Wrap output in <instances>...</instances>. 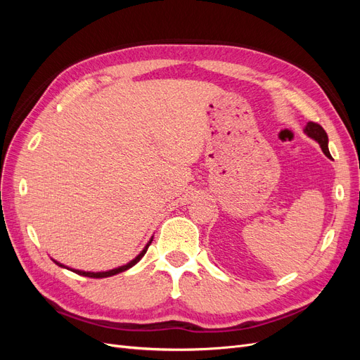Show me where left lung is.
Returning a JSON list of instances; mask_svg holds the SVG:
<instances>
[{
  "label": "left lung",
  "mask_w": 360,
  "mask_h": 360,
  "mask_svg": "<svg viewBox=\"0 0 360 360\" xmlns=\"http://www.w3.org/2000/svg\"><path fill=\"white\" fill-rule=\"evenodd\" d=\"M303 132L307 134L311 139L317 141V143H319L320 147H321V150H323V153H324L326 156H328L329 159H332L330 151H329V138H328V134H326V130H324L320 124L309 122L307 126H304Z\"/></svg>",
  "instance_id": "left-lung-1"
}]
</instances>
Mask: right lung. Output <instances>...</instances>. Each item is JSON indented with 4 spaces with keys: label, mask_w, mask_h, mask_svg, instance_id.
Returning <instances> with one entry per match:
<instances>
[{
    "label": "right lung",
    "mask_w": 360,
    "mask_h": 360,
    "mask_svg": "<svg viewBox=\"0 0 360 360\" xmlns=\"http://www.w3.org/2000/svg\"><path fill=\"white\" fill-rule=\"evenodd\" d=\"M151 242H153V237L150 238L148 243L144 246V249L141 250V252H139V254H138L132 261H129L127 264H124V266H120V267H115V269H112V270H106V271H84V270H76V269H70V267H68V266H64V264L58 263V261H56V259H52V261H53V263H56L57 266L64 267V269H68V270H72V271H75V274L82 275V276H89V278H108V276H112V275H117V274H122V271H124V270H127V269H130V267H134V266L138 263V261L146 255L147 249H148V246L151 245Z\"/></svg>",
    "instance_id": "right-lung-1"
}]
</instances>
